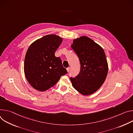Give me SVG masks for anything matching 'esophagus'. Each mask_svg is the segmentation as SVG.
Wrapping results in <instances>:
<instances>
[{
    "instance_id": "obj_1",
    "label": "esophagus",
    "mask_w": 133,
    "mask_h": 133,
    "mask_svg": "<svg viewBox=\"0 0 133 133\" xmlns=\"http://www.w3.org/2000/svg\"><path fill=\"white\" fill-rule=\"evenodd\" d=\"M66 70H67L68 72H70V67H69V68H66Z\"/></svg>"
}]
</instances>
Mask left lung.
Here are the masks:
<instances>
[{
	"label": "left lung",
	"mask_w": 133,
	"mask_h": 133,
	"mask_svg": "<svg viewBox=\"0 0 133 133\" xmlns=\"http://www.w3.org/2000/svg\"><path fill=\"white\" fill-rule=\"evenodd\" d=\"M80 63L78 76L70 78L73 88L82 95L92 94L106 78L108 66L103 49L87 36L77 38L71 45Z\"/></svg>",
	"instance_id": "obj_1"
}]
</instances>
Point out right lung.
I'll return each instance as SVG.
<instances>
[{
    "label": "right lung",
    "instance_id": "right-lung-1",
    "mask_svg": "<svg viewBox=\"0 0 133 133\" xmlns=\"http://www.w3.org/2000/svg\"><path fill=\"white\" fill-rule=\"evenodd\" d=\"M62 42L60 37L48 35L29 46L25 58L24 72L27 80L34 89L45 91L67 73L61 58L55 56Z\"/></svg>",
    "mask_w": 133,
    "mask_h": 133
}]
</instances>
